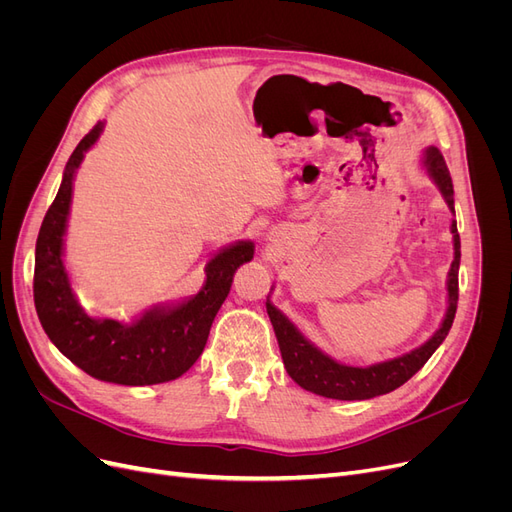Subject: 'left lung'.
Listing matches in <instances>:
<instances>
[{"label": "left lung", "mask_w": 512, "mask_h": 512, "mask_svg": "<svg viewBox=\"0 0 512 512\" xmlns=\"http://www.w3.org/2000/svg\"><path fill=\"white\" fill-rule=\"evenodd\" d=\"M425 166L433 181L438 183L442 190L448 207L455 211L453 203V179L448 173V166L442 158V153L436 147H429L425 153ZM453 237H455V260L451 265V273H448V309L446 318L442 322L440 331L433 333L429 342H425L421 348L412 350L410 354L399 356V359L378 363L371 367H348L342 363H335L327 354H322L318 348H314L307 339L294 329V324L267 301V314L271 318L273 331L280 344V352L284 359V367L288 376L303 386L305 391H312L316 395L329 397V399H342V401H354V399H371L384 393H391L399 389L401 384L408 382L418 369H421L429 356L438 350V346L444 342L453 327L457 301H459V260H461V243L457 222L451 224Z\"/></svg>", "instance_id": "1"}]
</instances>
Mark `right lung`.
Segmentation results:
<instances>
[{"mask_svg": "<svg viewBox=\"0 0 512 512\" xmlns=\"http://www.w3.org/2000/svg\"><path fill=\"white\" fill-rule=\"evenodd\" d=\"M102 123L76 145L53 205L46 211L34 267V303L44 333L61 354L85 374L104 382L145 386L175 380L205 350L211 324L232 286V275L254 258V243L241 241L207 265V282L194 299L173 309H153L138 322L89 318L76 303L61 262L74 170L83 153L98 141Z\"/></svg>", "mask_w": 512, "mask_h": 512, "instance_id": "right-lung-1", "label": "right lung"}]
</instances>
